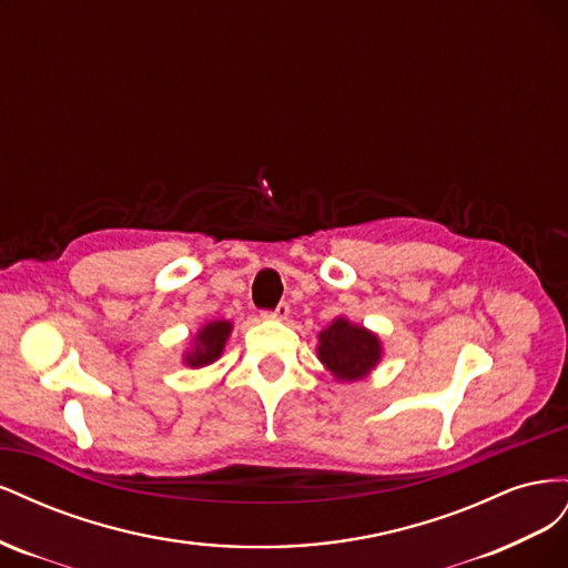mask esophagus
<instances>
[{"mask_svg":"<svg viewBox=\"0 0 568 568\" xmlns=\"http://www.w3.org/2000/svg\"><path fill=\"white\" fill-rule=\"evenodd\" d=\"M288 313H291V307H288V303H280L277 307H274V311H270V313H265L267 317H274V320H286L288 317Z\"/></svg>","mask_w":568,"mask_h":568,"instance_id":"esophagus-1","label":"esophagus"}]
</instances>
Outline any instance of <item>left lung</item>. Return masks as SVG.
Returning <instances> with one entry per match:
<instances>
[{
  "mask_svg": "<svg viewBox=\"0 0 568 568\" xmlns=\"http://www.w3.org/2000/svg\"><path fill=\"white\" fill-rule=\"evenodd\" d=\"M320 359L336 379L355 382L365 376L382 357L379 338L346 320H334L320 334Z\"/></svg>",
  "mask_w": 568,
  "mask_h": 568,
  "instance_id": "8db88e82",
  "label": "left lung"
}]
</instances>
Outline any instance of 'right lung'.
<instances>
[{"label":"right lung","mask_w":568,"mask_h":568,"mask_svg":"<svg viewBox=\"0 0 568 568\" xmlns=\"http://www.w3.org/2000/svg\"><path fill=\"white\" fill-rule=\"evenodd\" d=\"M230 332H232L230 322L205 324L196 338V346L192 348V353L186 355V365L203 367V365L213 363V359H217L222 348H225V341H227Z\"/></svg>","instance_id":"1"}]
</instances>
